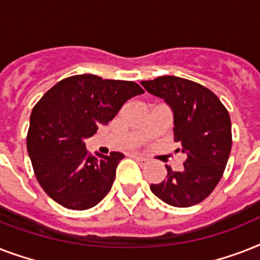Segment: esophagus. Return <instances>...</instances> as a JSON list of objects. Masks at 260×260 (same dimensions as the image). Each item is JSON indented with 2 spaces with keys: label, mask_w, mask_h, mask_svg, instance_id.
<instances>
[{
  "label": "esophagus",
  "mask_w": 260,
  "mask_h": 260,
  "mask_svg": "<svg viewBox=\"0 0 260 260\" xmlns=\"http://www.w3.org/2000/svg\"><path fill=\"white\" fill-rule=\"evenodd\" d=\"M132 156H134V158L136 159V160H138V162H140V163H146V162H148V159L144 158V156H142V155L134 154V155H132Z\"/></svg>",
  "instance_id": "34e87169"
}]
</instances>
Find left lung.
Here are the masks:
<instances>
[{
	"mask_svg": "<svg viewBox=\"0 0 260 260\" xmlns=\"http://www.w3.org/2000/svg\"><path fill=\"white\" fill-rule=\"evenodd\" d=\"M148 93L163 98L174 113V140L186 160L181 171L169 166L166 179L151 191L171 206L187 208L204 201L221 179L232 148L228 110L213 91L200 83L165 75L142 81Z\"/></svg>",
	"mask_w": 260,
	"mask_h": 260,
	"instance_id": "8db88e82",
	"label": "left lung"
}]
</instances>
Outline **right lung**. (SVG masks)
Masks as SVG:
<instances>
[{
	"label": "right lung",
	"mask_w": 260,
	"mask_h": 260,
	"mask_svg": "<svg viewBox=\"0 0 260 260\" xmlns=\"http://www.w3.org/2000/svg\"><path fill=\"white\" fill-rule=\"evenodd\" d=\"M142 93L132 81L81 74L59 81L39 100L30 113L26 150L36 179L55 202L85 210L109 193L124 155L93 156L85 139Z\"/></svg>",
	"instance_id": "obj_1"
}]
</instances>
